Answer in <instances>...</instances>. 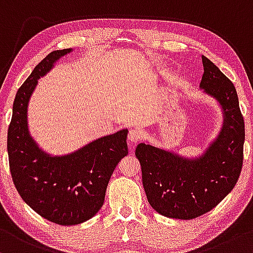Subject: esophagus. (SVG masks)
<instances>
[{
  "mask_svg": "<svg viewBox=\"0 0 253 253\" xmlns=\"http://www.w3.org/2000/svg\"><path fill=\"white\" fill-rule=\"evenodd\" d=\"M127 138H129V141L132 142L134 144L137 143V142L141 140V132L136 129H131L129 131V135H127Z\"/></svg>",
  "mask_w": 253,
  "mask_h": 253,
  "instance_id": "1",
  "label": "esophagus"
}]
</instances>
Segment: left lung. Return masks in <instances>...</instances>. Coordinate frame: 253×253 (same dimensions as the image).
Here are the masks:
<instances>
[{
	"instance_id": "8db88e82",
	"label": "left lung",
	"mask_w": 253,
	"mask_h": 253,
	"mask_svg": "<svg viewBox=\"0 0 253 253\" xmlns=\"http://www.w3.org/2000/svg\"><path fill=\"white\" fill-rule=\"evenodd\" d=\"M200 88L222 110L221 131L202 155L184 158L152 144L140 143L135 155L152 208L172 218L191 220L211 211L237 184L243 167L245 126L237 90L211 59L202 56Z\"/></svg>"
}]
</instances>
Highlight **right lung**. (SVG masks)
Returning a JSON list of instances; mask_svg holds the SVG:
<instances>
[{
  "instance_id": "obj_1",
  "label": "right lung",
  "mask_w": 253,
  "mask_h": 253,
  "mask_svg": "<svg viewBox=\"0 0 253 253\" xmlns=\"http://www.w3.org/2000/svg\"><path fill=\"white\" fill-rule=\"evenodd\" d=\"M72 51H52L22 84L7 137L9 169L19 195L41 216L63 226L79 225L100 211L110 178L127 154V129L96 138L67 155L47 154L30 135L27 107L38 79Z\"/></svg>"
}]
</instances>
